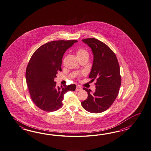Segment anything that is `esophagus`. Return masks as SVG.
I'll list each match as a JSON object with an SVG mask.
<instances>
[{
  "instance_id": "obj_1",
  "label": "esophagus",
  "mask_w": 151,
  "mask_h": 151,
  "mask_svg": "<svg viewBox=\"0 0 151 151\" xmlns=\"http://www.w3.org/2000/svg\"><path fill=\"white\" fill-rule=\"evenodd\" d=\"M81 90H82V88H81V86H80L79 85L77 86V87H76V91H81Z\"/></svg>"
}]
</instances>
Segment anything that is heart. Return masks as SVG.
<instances>
[{
	"label": "heart",
	"instance_id": "obj_1",
	"mask_svg": "<svg viewBox=\"0 0 151 151\" xmlns=\"http://www.w3.org/2000/svg\"><path fill=\"white\" fill-rule=\"evenodd\" d=\"M76 53H77V55L78 58H89V52L84 48L78 49L76 51Z\"/></svg>",
	"mask_w": 151,
	"mask_h": 151
}]
</instances>
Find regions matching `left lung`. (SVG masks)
<instances>
[{"mask_svg": "<svg viewBox=\"0 0 151 151\" xmlns=\"http://www.w3.org/2000/svg\"><path fill=\"white\" fill-rule=\"evenodd\" d=\"M82 41L93 51V61L89 78L93 81L96 79V82L94 93L83 88L88 96L81 104L88 112L101 113L111 106L119 91L121 76L119 63L114 52L104 43L93 38Z\"/></svg>", "mask_w": 151, "mask_h": 151, "instance_id": "left-lung-1", "label": "left lung"}]
</instances>
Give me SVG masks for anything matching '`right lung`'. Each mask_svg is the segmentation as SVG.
Instances as JSON below:
<instances>
[{"label":"right lung","mask_w":151,"mask_h":151,"mask_svg":"<svg viewBox=\"0 0 151 151\" xmlns=\"http://www.w3.org/2000/svg\"><path fill=\"white\" fill-rule=\"evenodd\" d=\"M76 40H56L46 43L38 48L28 63L26 78L31 99L35 104L45 112H53L62 106L64 95L75 91L76 85H56L55 78L61 71L64 53Z\"/></svg>","instance_id":"add662e5"}]
</instances>
